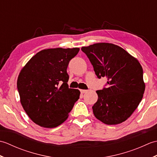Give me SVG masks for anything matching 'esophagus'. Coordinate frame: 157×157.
Instances as JSON below:
<instances>
[{"label": "esophagus", "instance_id": "obj_1", "mask_svg": "<svg viewBox=\"0 0 157 157\" xmlns=\"http://www.w3.org/2000/svg\"><path fill=\"white\" fill-rule=\"evenodd\" d=\"M80 92L82 93H86V92H87V90H80Z\"/></svg>", "mask_w": 157, "mask_h": 157}]
</instances>
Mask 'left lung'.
Segmentation results:
<instances>
[{
	"mask_svg": "<svg viewBox=\"0 0 157 157\" xmlns=\"http://www.w3.org/2000/svg\"><path fill=\"white\" fill-rule=\"evenodd\" d=\"M82 51L88 56L98 79L107 82L96 91L98 98L92 106L94 115L106 125L128 119L141 102L145 90L143 69L134 56L120 46L97 43Z\"/></svg>",
	"mask_w": 157,
	"mask_h": 157,
	"instance_id": "obj_1",
	"label": "left lung"
}]
</instances>
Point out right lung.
Returning <instances> with one entry per match:
<instances>
[{
  "instance_id": "add662e5",
  "label": "right lung",
  "mask_w": 157,
  "mask_h": 157,
  "mask_svg": "<svg viewBox=\"0 0 157 157\" xmlns=\"http://www.w3.org/2000/svg\"><path fill=\"white\" fill-rule=\"evenodd\" d=\"M79 51V48L42 50L20 72L17 86L21 103L36 124L52 128L67 119L80 92L69 88L67 69Z\"/></svg>"
}]
</instances>
